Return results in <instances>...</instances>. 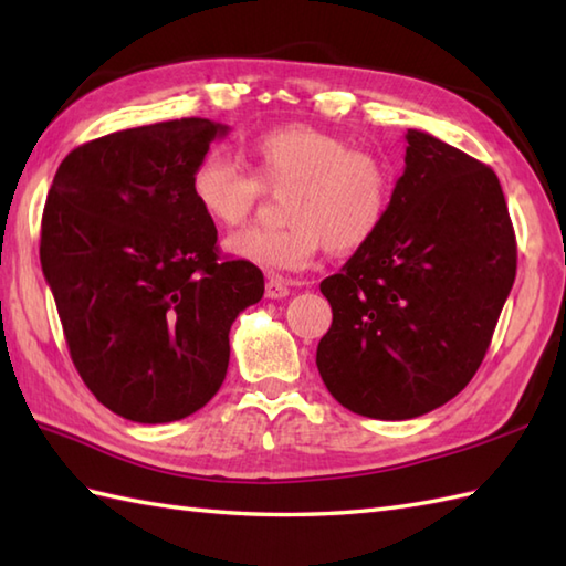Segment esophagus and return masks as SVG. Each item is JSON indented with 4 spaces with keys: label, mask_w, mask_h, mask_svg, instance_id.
Here are the masks:
<instances>
[{
    "label": "esophagus",
    "mask_w": 566,
    "mask_h": 566,
    "mask_svg": "<svg viewBox=\"0 0 566 566\" xmlns=\"http://www.w3.org/2000/svg\"><path fill=\"white\" fill-rule=\"evenodd\" d=\"M264 294H268V298H284L290 296V284H286V280H282V276H268Z\"/></svg>",
    "instance_id": "34e87169"
}]
</instances>
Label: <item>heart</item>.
I'll use <instances>...</instances> for the list:
<instances>
[{
    "label": "heart",
    "mask_w": 566,
    "mask_h": 566,
    "mask_svg": "<svg viewBox=\"0 0 566 566\" xmlns=\"http://www.w3.org/2000/svg\"><path fill=\"white\" fill-rule=\"evenodd\" d=\"M252 175L211 150L189 177L191 199L216 226L233 228L255 211L262 189L282 199L286 226L248 228L223 240L226 255L268 272H298L323 248L355 252L387 221L394 170L375 150L353 148L333 130L286 124L250 140Z\"/></svg>",
    "instance_id": "1"
}]
</instances>
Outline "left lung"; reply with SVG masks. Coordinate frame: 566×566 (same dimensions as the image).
Returning <instances> with one entry per match:
<instances>
[{"instance_id": "8db88e82", "label": "left lung", "mask_w": 566, "mask_h": 566, "mask_svg": "<svg viewBox=\"0 0 566 566\" xmlns=\"http://www.w3.org/2000/svg\"><path fill=\"white\" fill-rule=\"evenodd\" d=\"M406 167L379 233L321 282L333 323L321 379L353 413L423 416L482 365L515 280V233L499 177L408 128Z\"/></svg>"}]
</instances>
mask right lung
I'll use <instances>...</instances> for the list:
<instances>
[{
	"label": "right lung",
	"mask_w": 566,
	"mask_h": 566,
	"mask_svg": "<svg viewBox=\"0 0 566 566\" xmlns=\"http://www.w3.org/2000/svg\"><path fill=\"white\" fill-rule=\"evenodd\" d=\"M228 126L177 118L116 130L60 163L41 268L82 381L136 423L187 418L221 389L228 333L264 294L255 264L219 260L189 177Z\"/></svg>",
	"instance_id": "add662e5"
}]
</instances>
